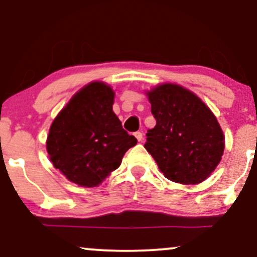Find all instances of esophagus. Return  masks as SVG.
Instances as JSON below:
<instances>
[{
    "mask_svg": "<svg viewBox=\"0 0 257 257\" xmlns=\"http://www.w3.org/2000/svg\"><path fill=\"white\" fill-rule=\"evenodd\" d=\"M134 137L138 139V141H143V139H144V135H143V133H141V132L134 133Z\"/></svg>",
    "mask_w": 257,
    "mask_h": 257,
    "instance_id": "esophagus-1",
    "label": "esophagus"
}]
</instances>
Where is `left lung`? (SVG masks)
I'll return each mask as SVG.
<instances>
[{
  "instance_id": "1",
  "label": "left lung",
  "mask_w": 257,
  "mask_h": 257,
  "mask_svg": "<svg viewBox=\"0 0 257 257\" xmlns=\"http://www.w3.org/2000/svg\"><path fill=\"white\" fill-rule=\"evenodd\" d=\"M156 126L147 131L145 149L163 175L182 185L210 176L225 151V135L210 108L196 94L175 83L146 91Z\"/></svg>"
}]
</instances>
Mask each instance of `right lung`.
I'll list each match as a JSON object with an SVG mask.
<instances>
[{"instance_id":"1","label":"right lung","mask_w":257,"mask_h":257,"mask_svg":"<svg viewBox=\"0 0 257 257\" xmlns=\"http://www.w3.org/2000/svg\"><path fill=\"white\" fill-rule=\"evenodd\" d=\"M114 91L101 81L90 82L70 99L53 120L47 152L69 181L99 186L122 163L138 140L122 128L112 105Z\"/></svg>"}]
</instances>
